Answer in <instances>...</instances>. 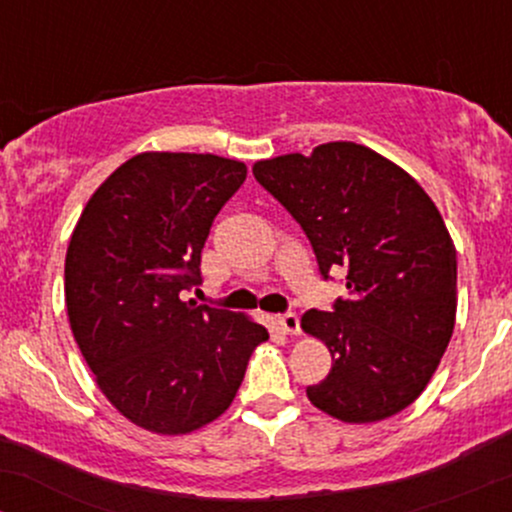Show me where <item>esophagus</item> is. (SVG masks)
I'll list each match as a JSON object with an SVG mask.
<instances>
[{"label": "esophagus", "instance_id": "34e87169", "mask_svg": "<svg viewBox=\"0 0 512 512\" xmlns=\"http://www.w3.org/2000/svg\"><path fill=\"white\" fill-rule=\"evenodd\" d=\"M276 325H279V330L286 334L301 332V320H298L296 313H281L279 317H276Z\"/></svg>", "mask_w": 512, "mask_h": 512}]
</instances>
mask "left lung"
Here are the masks:
<instances>
[{"mask_svg": "<svg viewBox=\"0 0 512 512\" xmlns=\"http://www.w3.org/2000/svg\"><path fill=\"white\" fill-rule=\"evenodd\" d=\"M252 175L301 223L320 274L346 269L349 298L301 320L332 354L310 402L346 424L409 407L455 327L457 255L436 204L409 173L354 142L257 161Z\"/></svg>", "mask_w": 512, "mask_h": 512, "instance_id": "1", "label": "left lung"}]
</instances>
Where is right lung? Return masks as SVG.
<instances>
[{
	"label": "right lung",
	"mask_w": 512,
	"mask_h": 512,
	"mask_svg": "<svg viewBox=\"0 0 512 512\" xmlns=\"http://www.w3.org/2000/svg\"><path fill=\"white\" fill-rule=\"evenodd\" d=\"M245 163L149 151L93 192L64 262L74 339L110 404L146 431L178 436L231 407L269 334L250 317L185 303L202 248Z\"/></svg>",
	"instance_id": "right-lung-1"
}]
</instances>
